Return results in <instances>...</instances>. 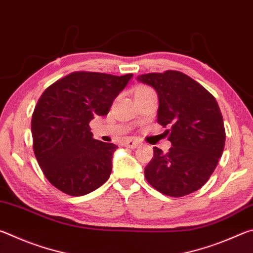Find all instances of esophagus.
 I'll return each mask as SVG.
<instances>
[{"label": "esophagus", "mask_w": 253, "mask_h": 253, "mask_svg": "<svg viewBox=\"0 0 253 253\" xmlns=\"http://www.w3.org/2000/svg\"><path fill=\"white\" fill-rule=\"evenodd\" d=\"M125 145L129 148H136L137 146H138V142H136V140H134V139H127L125 142Z\"/></svg>", "instance_id": "1"}]
</instances>
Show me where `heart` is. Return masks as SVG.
Instances as JSON below:
<instances>
[{
    "label": "heart",
    "mask_w": 253,
    "mask_h": 253,
    "mask_svg": "<svg viewBox=\"0 0 253 253\" xmlns=\"http://www.w3.org/2000/svg\"><path fill=\"white\" fill-rule=\"evenodd\" d=\"M139 89H144V87H142V88H138V89H137V90H139Z\"/></svg>",
    "instance_id": "obj_1"
}]
</instances>
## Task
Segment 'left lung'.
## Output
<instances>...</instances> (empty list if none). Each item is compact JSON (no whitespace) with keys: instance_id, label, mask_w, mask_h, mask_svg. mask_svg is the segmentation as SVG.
Returning <instances> with one entry per match:
<instances>
[{"instance_id":"obj_1","label":"left lung","mask_w":253,"mask_h":253,"mask_svg":"<svg viewBox=\"0 0 253 253\" xmlns=\"http://www.w3.org/2000/svg\"><path fill=\"white\" fill-rule=\"evenodd\" d=\"M155 89L157 123L169 128L172 147H154L145 177L161 193L181 198L202 187L215 169L225 144L223 118L211 93L185 74L168 70L137 77Z\"/></svg>"}]
</instances>
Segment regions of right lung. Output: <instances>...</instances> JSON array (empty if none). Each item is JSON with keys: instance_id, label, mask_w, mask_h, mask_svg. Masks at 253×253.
Here are the masks:
<instances>
[{"instance_id": "obj_1", "label": "right lung", "mask_w": 253, "mask_h": 253, "mask_svg": "<svg viewBox=\"0 0 253 253\" xmlns=\"http://www.w3.org/2000/svg\"><path fill=\"white\" fill-rule=\"evenodd\" d=\"M131 77L76 71L38 100L31 121L33 152L44 176L63 193L85 195L109 178L117 146L93 139L89 123L109 113Z\"/></svg>"}]
</instances>
